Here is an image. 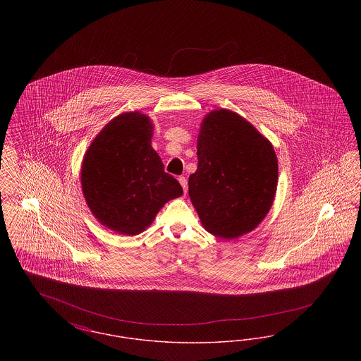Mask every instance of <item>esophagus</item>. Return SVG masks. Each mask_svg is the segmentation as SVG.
I'll return each instance as SVG.
<instances>
[{"label":"esophagus","instance_id":"1","mask_svg":"<svg viewBox=\"0 0 361 361\" xmlns=\"http://www.w3.org/2000/svg\"><path fill=\"white\" fill-rule=\"evenodd\" d=\"M178 181H180V184H181V187H183L184 193H187V192H188V181H187V178H185L184 176H180V177H178Z\"/></svg>","mask_w":361,"mask_h":361}]
</instances>
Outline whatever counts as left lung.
I'll list each match as a JSON object with an SVG mask.
<instances>
[{
    "label": "left lung",
    "mask_w": 361,
    "mask_h": 361,
    "mask_svg": "<svg viewBox=\"0 0 361 361\" xmlns=\"http://www.w3.org/2000/svg\"><path fill=\"white\" fill-rule=\"evenodd\" d=\"M197 161L188 193L207 231L233 240L256 228L277 188L271 142L235 112L212 111L202 123Z\"/></svg>",
    "instance_id": "1"
}]
</instances>
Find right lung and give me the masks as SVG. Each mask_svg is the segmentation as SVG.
<instances>
[{
	"label": "right lung",
	"mask_w": 361,
	"mask_h": 361,
	"mask_svg": "<svg viewBox=\"0 0 361 361\" xmlns=\"http://www.w3.org/2000/svg\"><path fill=\"white\" fill-rule=\"evenodd\" d=\"M153 124L127 112L109 121L86 152L81 185L93 215L108 228L137 235L165 203L183 195L152 147Z\"/></svg>",
	"instance_id": "add662e5"
}]
</instances>
